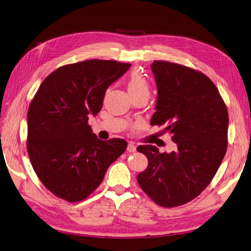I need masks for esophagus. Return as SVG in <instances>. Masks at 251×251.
I'll return each instance as SVG.
<instances>
[{"label": "esophagus", "mask_w": 251, "mask_h": 251, "mask_svg": "<svg viewBox=\"0 0 251 251\" xmlns=\"http://www.w3.org/2000/svg\"><path fill=\"white\" fill-rule=\"evenodd\" d=\"M126 150H127L128 152H135V151H136V146H135L134 143H128Z\"/></svg>", "instance_id": "1"}]
</instances>
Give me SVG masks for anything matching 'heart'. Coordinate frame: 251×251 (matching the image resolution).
<instances>
[{
	"instance_id": "heart-1",
	"label": "heart",
	"mask_w": 251,
	"mask_h": 251,
	"mask_svg": "<svg viewBox=\"0 0 251 251\" xmlns=\"http://www.w3.org/2000/svg\"><path fill=\"white\" fill-rule=\"evenodd\" d=\"M126 87H127V91H128L130 96L149 91V86H148L147 80L144 78V76H143L140 74V71H138V70H134L133 73L129 75Z\"/></svg>"
}]
</instances>
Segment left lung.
Returning a JSON list of instances; mask_svg holds the SVG:
<instances>
[{"label":"left lung","instance_id":"8db88e82","mask_svg":"<svg viewBox=\"0 0 251 251\" xmlns=\"http://www.w3.org/2000/svg\"><path fill=\"white\" fill-rule=\"evenodd\" d=\"M151 70L157 87L151 126L165 125L176 149L139 146L149 164L137 180L155 203L175 207L197 197L217 174L228 146L229 116L205 75L166 61H154Z\"/></svg>","mask_w":251,"mask_h":251}]
</instances>
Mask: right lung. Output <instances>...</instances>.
Segmentation results:
<instances>
[{"label": "right lung", "mask_w": 251, "mask_h": 251, "mask_svg": "<svg viewBox=\"0 0 251 251\" xmlns=\"http://www.w3.org/2000/svg\"><path fill=\"white\" fill-rule=\"evenodd\" d=\"M129 66L98 59L65 65L35 94L27 112V152L41 182L57 197L87 198L126 151V141L98 139L88 119L98 114L107 88Z\"/></svg>", "instance_id": "1"}]
</instances>
